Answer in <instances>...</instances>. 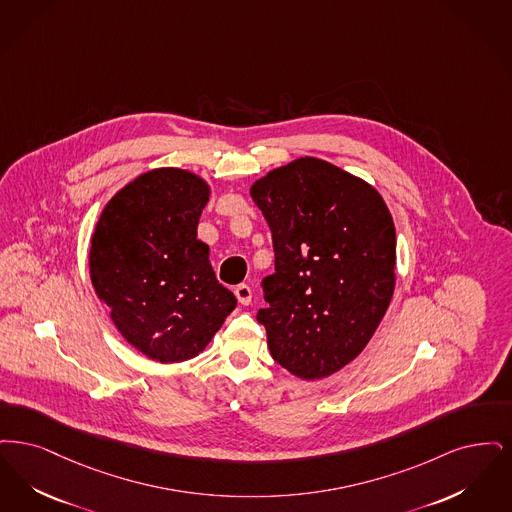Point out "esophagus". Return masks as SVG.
Masks as SVG:
<instances>
[{"label": "esophagus", "mask_w": 512, "mask_h": 512, "mask_svg": "<svg viewBox=\"0 0 512 512\" xmlns=\"http://www.w3.org/2000/svg\"><path fill=\"white\" fill-rule=\"evenodd\" d=\"M235 296L243 306H248L252 302V289L248 285H239L235 287Z\"/></svg>", "instance_id": "obj_1"}]
</instances>
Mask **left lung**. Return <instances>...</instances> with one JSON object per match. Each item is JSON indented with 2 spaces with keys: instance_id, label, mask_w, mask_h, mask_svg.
<instances>
[{
  "instance_id": "1",
  "label": "left lung",
  "mask_w": 512,
  "mask_h": 512,
  "mask_svg": "<svg viewBox=\"0 0 512 512\" xmlns=\"http://www.w3.org/2000/svg\"><path fill=\"white\" fill-rule=\"evenodd\" d=\"M271 229L275 273L262 281L271 357L304 380L354 361L390 306L396 227L367 181L304 156L250 187Z\"/></svg>"
}]
</instances>
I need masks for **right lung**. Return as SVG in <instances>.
Returning <instances> with one entry per match:
<instances>
[{"instance_id": "obj_1", "label": "right lung", "mask_w": 512, "mask_h": 512, "mask_svg": "<svg viewBox=\"0 0 512 512\" xmlns=\"http://www.w3.org/2000/svg\"><path fill=\"white\" fill-rule=\"evenodd\" d=\"M208 199V183L193 172L156 168L107 202L91 237L99 300L120 334L160 363L199 356L237 306L197 239Z\"/></svg>"}]
</instances>
